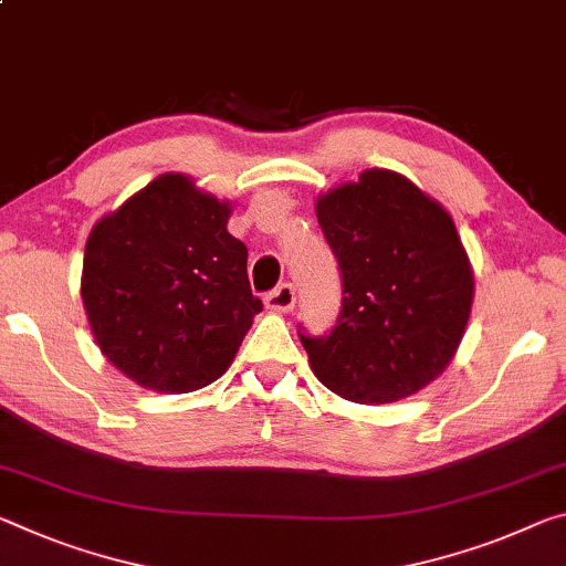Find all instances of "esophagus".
<instances>
[{"instance_id": "esophagus-1", "label": "esophagus", "mask_w": 566, "mask_h": 566, "mask_svg": "<svg viewBox=\"0 0 566 566\" xmlns=\"http://www.w3.org/2000/svg\"><path fill=\"white\" fill-rule=\"evenodd\" d=\"M294 302H297V292H294V286L286 284V282L276 286V290H272L264 297L266 307L274 310V312H292Z\"/></svg>"}]
</instances>
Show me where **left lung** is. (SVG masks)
I'll return each mask as SVG.
<instances>
[{"label":"left lung","mask_w":566,"mask_h":566,"mask_svg":"<svg viewBox=\"0 0 566 566\" xmlns=\"http://www.w3.org/2000/svg\"><path fill=\"white\" fill-rule=\"evenodd\" d=\"M317 221L345 294L327 335L300 327L319 382L365 406L426 388L455 355L473 302L453 219L406 176L370 168L319 196Z\"/></svg>","instance_id":"left-lung-1"}]
</instances>
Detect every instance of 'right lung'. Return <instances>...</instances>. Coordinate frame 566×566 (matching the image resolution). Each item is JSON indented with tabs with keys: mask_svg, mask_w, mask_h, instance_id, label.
I'll return each instance as SVG.
<instances>
[{
	"mask_svg": "<svg viewBox=\"0 0 566 566\" xmlns=\"http://www.w3.org/2000/svg\"><path fill=\"white\" fill-rule=\"evenodd\" d=\"M231 206L181 174L158 176L90 231L83 304L101 353L158 392H191L227 373L262 300Z\"/></svg>",
	"mask_w": 566,
	"mask_h": 566,
	"instance_id": "add662e5",
	"label": "right lung"
}]
</instances>
